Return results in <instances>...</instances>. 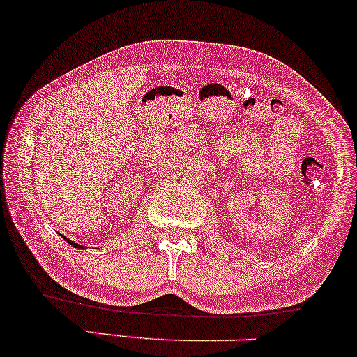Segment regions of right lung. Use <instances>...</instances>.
<instances>
[{"label": "right lung", "instance_id": "obj_1", "mask_svg": "<svg viewBox=\"0 0 357 357\" xmlns=\"http://www.w3.org/2000/svg\"><path fill=\"white\" fill-rule=\"evenodd\" d=\"M66 241H67V238H66ZM67 242H69L72 247H75V249H82V245H79V243H75V242H70V241H67ZM84 249H85V247H84Z\"/></svg>", "mask_w": 357, "mask_h": 357}]
</instances>
